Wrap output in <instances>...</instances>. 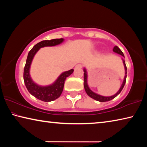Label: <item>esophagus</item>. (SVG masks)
<instances>
[{
  "label": "esophagus",
  "mask_w": 147,
  "mask_h": 147,
  "mask_svg": "<svg viewBox=\"0 0 147 147\" xmlns=\"http://www.w3.org/2000/svg\"><path fill=\"white\" fill-rule=\"evenodd\" d=\"M82 65L80 64H78L75 66V68H82Z\"/></svg>",
  "instance_id": "obj_1"
}]
</instances>
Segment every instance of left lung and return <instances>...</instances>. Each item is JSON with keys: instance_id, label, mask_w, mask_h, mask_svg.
<instances>
[{"instance_id": "left-lung-1", "label": "left lung", "mask_w": 147, "mask_h": 147, "mask_svg": "<svg viewBox=\"0 0 147 147\" xmlns=\"http://www.w3.org/2000/svg\"><path fill=\"white\" fill-rule=\"evenodd\" d=\"M113 51L114 52V53L120 54V55H121L122 56H123L124 58V54L123 53V52L121 51V50L119 49L117 46L114 47V48L113 49ZM123 62L124 67V70H125V76H124L123 84H122V85L121 86L120 89H119V90L117 92V93L115 94H113V95H112V96H105L100 95V94L94 93V92H93L90 88H89V87L88 86V73H87V71H86V68H84V89H85V91L86 92V93L88 94V95L90 96L91 98L94 99L95 100H97V101H99V102L109 101V100H112V99H113L114 98H115L116 96L121 93V91L123 90V89L124 86V84H125V83H126V73H127V68H126V66L125 61H124L123 59Z\"/></svg>"}]
</instances>
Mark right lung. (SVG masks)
Masks as SVG:
<instances>
[{
	"mask_svg": "<svg viewBox=\"0 0 147 147\" xmlns=\"http://www.w3.org/2000/svg\"><path fill=\"white\" fill-rule=\"evenodd\" d=\"M63 41L64 39L63 38L42 41L34 46L28 53L24 68V82L29 93L39 100L44 102H51L59 98L63 91L65 81L68 76L73 73L74 70L71 69L62 73L56 79V80L51 85L45 86H39L32 80L30 74V69L34 57L42 47L58 45L61 44Z\"/></svg>",
	"mask_w": 147,
	"mask_h": 147,
	"instance_id": "add662e5",
	"label": "right lung"
}]
</instances>
